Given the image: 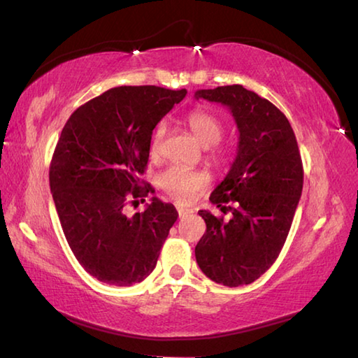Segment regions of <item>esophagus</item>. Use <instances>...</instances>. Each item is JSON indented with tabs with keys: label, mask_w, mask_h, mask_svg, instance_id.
I'll return each instance as SVG.
<instances>
[{
	"label": "esophagus",
	"mask_w": 358,
	"mask_h": 358,
	"mask_svg": "<svg viewBox=\"0 0 358 358\" xmlns=\"http://www.w3.org/2000/svg\"><path fill=\"white\" fill-rule=\"evenodd\" d=\"M192 211L191 209H185V208H178V217L180 219H183V217H186V215H189L191 214Z\"/></svg>",
	"instance_id": "34e87169"
}]
</instances>
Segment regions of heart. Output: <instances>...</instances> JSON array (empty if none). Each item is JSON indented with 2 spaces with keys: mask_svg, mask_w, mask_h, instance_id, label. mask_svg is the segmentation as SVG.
<instances>
[{
  "mask_svg": "<svg viewBox=\"0 0 358 358\" xmlns=\"http://www.w3.org/2000/svg\"><path fill=\"white\" fill-rule=\"evenodd\" d=\"M187 125L203 147L215 145L220 141V138L223 135L222 119L211 113V111L203 108L192 110L191 113L187 115ZM164 133V124H158L157 129L152 133L149 152L153 158L159 155ZM208 159L211 161L213 164L220 166L225 163V155H223V152L220 150H211V153L208 155ZM208 181L209 178L205 172L187 169V167L183 166H171L158 175L159 187L163 189L172 200L181 203V205L191 201L195 192H199L200 189L208 186Z\"/></svg>",
  "mask_w": 358,
  "mask_h": 358,
  "instance_id": "1",
  "label": "heart"
}]
</instances>
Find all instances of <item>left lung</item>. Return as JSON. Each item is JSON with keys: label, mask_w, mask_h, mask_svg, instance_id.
<instances>
[{"label": "left lung", "mask_w": 358, "mask_h": 358, "mask_svg": "<svg viewBox=\"0 0 358 358\" xmlns=\"http://www.w3.org/2000/svg\"><path fill=\"white\" fill-rule=\"evenodd\" d=\"M200 97L231 110L239 145L228 175L209 197L231 219L199 211L206 233L195 247V259L217 284H251L281 253L303 192L296 136L281 110L242 85L199 90L195 99Z\"/></svg>", "instance_id": "1"}]
</instances>
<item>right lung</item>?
Returning <instances> with one entry per match:
<instances>
[{
    "label": "right lung",
    "instance_id": "right-lung-1",
    "mask_svg": "<svg viewBox=\"0 0 358 358\" xmlns=\"http://www.w3.org/2000/svg\"><path fill=\"white\" fill-rule=\"evenodd\" d=\"M186 90L117 87L69 116L49 166L55 209L69 248L97 281L141 282L155 268L178 213L152 197L143 213L127 214L152 186L141 175L152 131Z\"/></svg>",
    "mask_w": 358,
    "mask_h": 358
}]
</instances>
